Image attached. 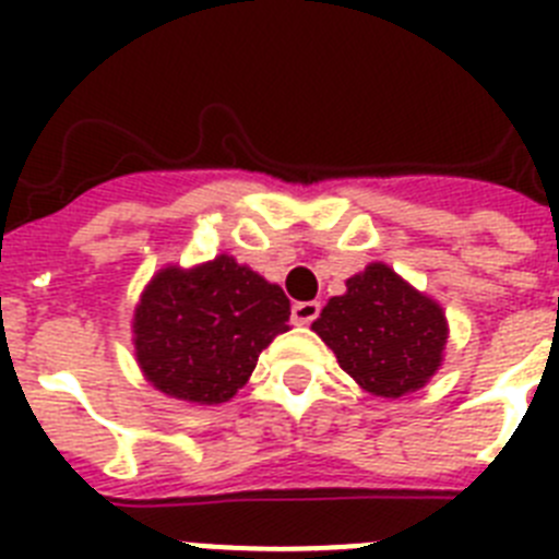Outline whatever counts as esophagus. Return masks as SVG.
Masks as SVG:
<instances>
[{
    "label": "esophagus",
    "instance_id": "34e87169",
    "mask_svg": "<svg viewBox=\"0 0 559 559\" xmlns=\"http://www.w3.org/2000/svg\"><path fill=\"white\" fill-rule=\"evenodd\" d=\"M319 310H322V305L319 302H296L294 310H290V319H294V324H310L319 316Z\"/></svg>",
    "mask_w": 559,
    "mask_h": 559
}]
</instances>
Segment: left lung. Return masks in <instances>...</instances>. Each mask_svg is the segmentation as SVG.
<instances>
[{"label":"left lung","mask_w":559,"mask_h":559,"mask_svg":"<svg viewBox=\"0 0 559 559\" xmlns=\"http://www.w3.org/2000/svg\"><path fill=\"white\" fill-rule=\"evenodd\" d=\"M313 333L364 392L397 400L419 392L442 367L448 319L437 299L397 271L369 263L324 305Z\"/></svg>","instance_id":"left-lung-1"}]
</instances>
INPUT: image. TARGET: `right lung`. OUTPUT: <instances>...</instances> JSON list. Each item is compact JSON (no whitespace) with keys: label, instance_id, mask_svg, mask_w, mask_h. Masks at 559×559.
Returning <instances> with one entry per match:
<instances>
[{"label":"right lung","instance_id":"add662e5","mask_svg":"<svg viewBox=\"0 0 559 559\" xmlns=\"http://www.w3.org/2000/svg\"><path fill=\"white\" fill-rule=\"evenodd\" d=\"M283 288L218 254L151 276L133 310V353L153 389L192 406H218L246 386L257 358L288 330Z\"/></svg>","mask_w":559,"mask_h":559}]
</instances>
